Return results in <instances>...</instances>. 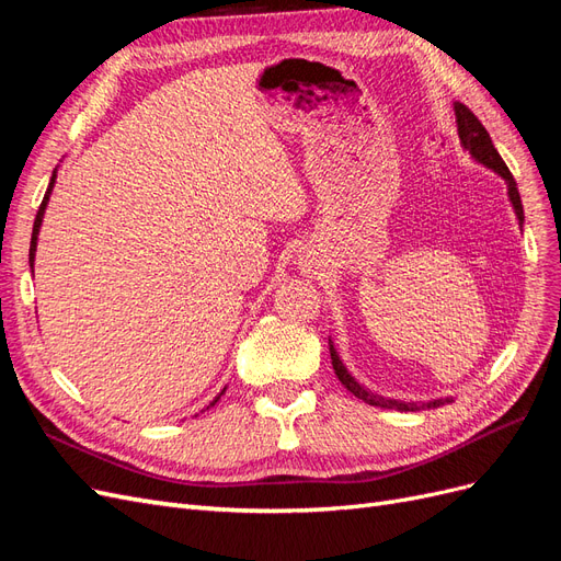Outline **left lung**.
<instances>
[{
  "instance_id": "8db88e82",
  "label": "left lung",
  "mask_w": 561,
  "mask_h": 561,
  "mask_svg": "<svg viewBox=\"0 0 561 561\" xmlns=\"http://www.w3.org/2000/svg\"><path fill=\"white\" fill-rule=\"evenodd\" d=\"M454 114H456V126H458V140H461V147L468 151L470 159L478 161L480 165L489 168V171H494L496 175H501L505 180L507 186V201H511V206L517 215V222L519 229L524 225V208H522V198L517 192V182L513 178V173L507 171L505 161L501 159V154L496 151L494 142H491L486 128L480 124V118L474 116L466 105L461 103H454ZM330 344V358H332V367H334V375L336 379L344 383L346 390L351 393L367 402V404H375V407H383V410H398V412H419V410H435V407H443L447 402H451V398H437V400H426V402H404V400H396V398H386L375 393V390H369L367 386H363L358 379H355L351 371L346 369L342 355L336 353V346L332 342V336L328 339Z\"/></svg>"
}]
</instances>
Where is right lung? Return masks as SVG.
<instances>
[{
    "mask_svg": "<svg viewBox=\"0 0 561 561\" xmlns=\"http://www.w3.org/2000/svg\"><path fill=\"white\" fill-rule=\"evenodd\" d=\"M58 173V168L54 171V175H50V182H48V190H46V194H44V201H42V206H39V210H37V217H35V227H32V241H30V268H32V276H35V254H37V241H39V229H42V222H44V213H46V206H48V198H50V192H54V184H56V175ZM227 390V388H225ZM225 390L219 396H225ZM219 396L210 402V404H215L217 400H219Z\"/></svg>",
    "mask_w": 561,
    "mask_h": 561,
    "instance_id": "add662e5",
    "label": "right lung"
}]
</instances>
